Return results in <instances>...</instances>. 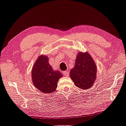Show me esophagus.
<instances>
[{"label":"esophagus","mask_w":126,"mask_h":126,"mask_svg":"<svg viewBox=\"0 0 126 126\" xmlns=\"http://www.w3.org/2000/svg\"><path fill=\"white\" fill-rule=\"evenodd\" d=\"M63 75L64 76H68L69 72L68 71H64V72H63Z\"/></svg>","instance_id":"obj_1"}]
</instances>
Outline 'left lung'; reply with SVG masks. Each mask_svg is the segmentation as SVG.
I'll return each mask as SVG.
<instances>
[{"mask_svg":"<svg viewBox=\"0 0 126 126\" xmlns=\"http://www.w3.org/2000/svg\"><path fill=\"white\" fill-rule=\"evenodd\" d=\"M96 64L89 54L80 52L70 75L76 86L85 90L93 85L96 80Z\"/></svg>","mask_w":126,"mask_h":126,"instance_id":"1","label":"left lung"}]
</instances>
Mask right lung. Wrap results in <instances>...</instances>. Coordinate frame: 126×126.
<instances>
[{"label":"right lung","instance_id":"right-lung-1","mask_svg":"<svg viewBox=\"0 0 126 126\" xmlns=\"http://www.w3.org/2000/svg\"><path fill=\"white\" fill-rule=\"evenodd\" d=\"M32 79L34 86L41 92L50 94L55 91L58 81L63 74L54 71L48 63L47 56L41 55L36 61L32 70Z\"/></svg>","mask_w":126,"mask_h":126}]
</instances>
